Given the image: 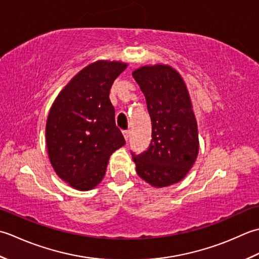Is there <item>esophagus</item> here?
<instances>
[{"instance_id":"34e87169","label":"esophagus","mask_w":259,"mask_h":259,"mask_svg":"<svg viewBox=\"0 0 259 259\" xmlns=\"http://www.w3.org/2000/svg\"><path fill=\"white\" fill-rule=\"evenodd\" d=\"M123 135H124V137H125L126 142H127L128 139H130V136H131V132H130V131H123Z\"/></svg>"}]
</instances>
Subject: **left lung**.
Returning a JSON list of instances; mask_svg holds the SVG:
<instances>
[{
	"instance_id": "left-lung-1",
	"label": "left lung",
	"mask_w": 259,
	"mask_h": 259,
	"mask_svg": "<svg viewBox=\"0 0 259 259\" xmlns=\"http://www.w3.org/2000/svg\"><path fill=\"white\" fill-rule=\"evenodd\" d=\"M152 123L147 150L133 155L136 172L153 187L181 181L199 152L198 126L183 79L170 66H145L133 72Z\"/></svg>"
}]
</instances>
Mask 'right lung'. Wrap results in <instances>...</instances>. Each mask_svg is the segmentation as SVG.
<instances>
[{
  "label": "right lung",
  "instance_id": "right-lung-1",
  "mask_svg": "<svg viewBox=\"0 0 259 259\" xmlns=\"http://www.w3.org/2000/svg\"><path fill=\"white\" fill-rule=\"evenodd\" d=\"M126 63L97 61L78 72L49 112L46 140L56 173L77 190L103 180L109 156L125 144L109 92Z\"/></svg>",
  "mask_w": 259,
  "mask_h": 259
}]
</instances>
